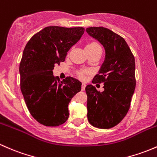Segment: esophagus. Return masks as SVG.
Masks as SVG:
<instances>
[{"instance_id": "obj_1", "label": "esophagus", "mask_w": 157, "mask_h": 157, "mask_svg": "<svg viewBox=\"0 0 157 157\" xmlns=\"http://www.w3.org/2000/svg\"><path fill=\"white\" fill-rule=\"evenodd\" d=\"M85 87H86V84L85 83H82V90H85Z\"/></svg>"}]
</instances>
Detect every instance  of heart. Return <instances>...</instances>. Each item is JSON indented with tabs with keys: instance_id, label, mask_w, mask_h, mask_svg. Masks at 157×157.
<instances>
[{
	"instance_id": "heart-1",
	"label": "heart",
	"mask_w": 157,
	"mask_h": 157,
	"mask_svg": "<svg viewBox=\"0 0 157 157\" xmlns=\"http://www.w3.org/2000/svg\"><path fill=\"white\" fill-rule=\"evenodd\" d=\"M97 50H102V48L99 45L98 43H96V42H91V43H88L86 45V51L89 52H94V51H97ZM81 77L84 78V74H81Z\"/></svg>"
}]
</instances>
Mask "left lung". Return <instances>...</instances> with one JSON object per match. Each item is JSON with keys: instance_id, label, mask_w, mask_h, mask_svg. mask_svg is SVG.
Segmentation results:
<instances>
[{"instance_id": "obj_1", "label": "left lung", "mask_w": 157, "mask_h": 157, "mask_svg": "<svg viewBox=\"0 0 157 157\" xmlns=\"http://www.w3.org/2000/svg\"><path fill=\"white\" fill-rule=\"evenodd\" d=\"M89 36L99 41L105 55L93 83L103 82L104 90L97 91L87 85V120L99 129H110L117 125L130 107L136 88L135 58L124 38L103 27L86 28Z\"/></svg>"}]
</instances>
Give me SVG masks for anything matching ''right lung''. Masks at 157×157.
I'll use <instances>...</instances> for the list:
<instances>
[{
    "instance_id": "add662e5",
    "label": "right lung",
    "mask_w": 157,
    "mask_h": 157,
    "mask_svg": "<svg viewBox=\"0 0 157 157\" xmlns=\"http://www.w3.org/2000/svg\"><path fill=\"white\" fill-rule=\"evenodd\" d=\"M84 31L80 27H46L25 45L19 65L21 90L31 114L43 125L57 126L65 123L69 103L82 89L78 79L67 77L60 81L52 70L55 64L64 61Z\"/></svg>"
}]
</instances>
